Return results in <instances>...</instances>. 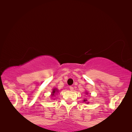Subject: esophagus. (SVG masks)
Here are the masks:
<instances>
[{"label": "esophagus", "mask_w": 132, "mask_h": 132, "mask_svg": "<svg viewBox=\"0 0 132 132\" xmlns=\"http://www.w3.org/2000/svg\"><path fill=\"white\" fill-rule=\"evenodd\" d=\"M69 89H70L71 90H74V87H72V86H69Z\"/></svg>", "instance_id": "esophagus-1"}]
</instances>
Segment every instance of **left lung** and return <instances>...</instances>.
<instances>
[{
	"instance_id": "obj_1",
	"label": "left lung",
	"mask_w": 132,
	"mask_h": 132,
	"mask_svg": "<svg viewBox=\"0 0 132 132\" xmlns=\"http://www.w3.org/2000/svg\"><path fill=\"white\" fill-rule=\"evenodd\" d=\"M86 101H87V100H86V99H84V102H86Z\"/></svg>"
}]
</instances>
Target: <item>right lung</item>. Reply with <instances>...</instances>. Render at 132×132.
<instances>
[{
	"mask_svg": "<svg viewBox=\"0 0 132 132\" xmlns=\"http://www.w3.org/2000/svg\"><path fill=\"white\" fill-rule=\"evenodd\" d=\"M56 91V89H53V92H52V94H51V95H52V96H53V95H54V93H55Z\"/></svg>",
	"mask_w": 132,
	"mask_h": 132,
	"instance_id": "add662e5",
	"label": "right lung"
}]
</instances>
